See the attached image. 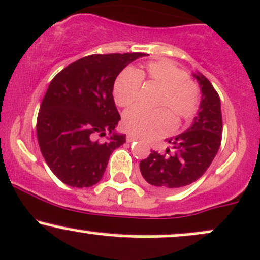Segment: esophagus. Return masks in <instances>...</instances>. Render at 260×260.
<instances>
[{"mask_svg":"<svg viewBox=\"0 0 260 260\" xmlns=\"http://www.w3.org/2000/svg\"><path fill=\"white\" fill-rule=\"evenodd\" d=\"M136 137L135 136H131V135H128L127 137H125V141L128 142V143H132V142H135L136 141Z\"/></svg>","mask_w":260,"mask_h":260,"instance_id":"34e87169","label":"esophagus"}]
</instances>
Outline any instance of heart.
<instances>
[{
    "label": "heart",
    "mask_w": 260,
    "mask_h": 260,
    "mask_svg": "<svg viewBox=\"0 0 260 260\" xmlns=\"http://www.w3.org/2000/svg\"><path fill=\"white\" fill-rule=\"evenodd\" d=\"M142 80L161 88L156 101L158 110L135 107L123 116V127L131 135L145 139L168 135L175 127V119L190 121L199 110L200 88L189 79L186 71L170 60L150 61L144 70L125 69L117 76L113 99L117 106L128 108L137 104Z\"/></svg>",
    "instance_id": "1"
}]
</instances>
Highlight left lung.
I'll return each mask as SVG.
<instances>
[{
	"label": "left lung",
	"mask_w": 260,
	"mask_h": 260,
	"mask_svg": "<svg viewBox=\"0 0 260 260\" xmlns=\"http://www.w3.org/2000/svg\"><path fill=\"white\" fill-rule=\"evenodd\" d=\"M202 98L198 116L187 131L168 139L173 145L160 154L152 150L139 162V169L150 187L172 192L201 178L215 159L222 141V113L219 96L209 79L195 75Z\"/></svg>",
	"instance_id": "left-lung-1"
}]
</instances>
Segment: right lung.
Here are the masks:
<instances>
[{
	"label": "right lung",
	"instance_id": "obj_1",
	"mask_svg": "<svg viewBox=\"0 0 260 260\" xmlns=\"http://www.w3.org/2000/svg\"><path fill=\"white\" fill-rule=\"evenodd\" d=\"M144 53L92 54L71 62L51 80L39 108L37 138L54 175L73 187L101 180L108 159L125 143L113 133L121 119L113 101L118 74ZM113 133L101 144L98 136Z\"/></svg>",
	"mask_w": 260,
	"mask_h": 260
}]
</instances>
